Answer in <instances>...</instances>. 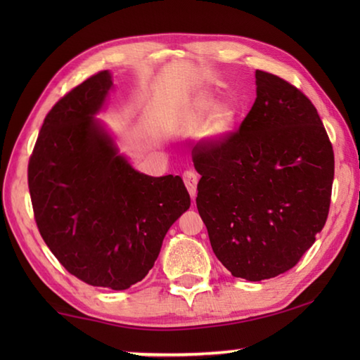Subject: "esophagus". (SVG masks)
Masks as SVG:
<instances>
[{
	"label": "esophagus",
	"instance_id": "esophagus-1",
	"mask_svg": "<svg viewBox=\"0 0 360 360\" xmlns=\"http://www.w3.org/2000/svg\"><path fill=\"white\" fill-rule=\"evenodd\" d=\"M182 179H184V184L187 187V191H188V193H191V197L193 198L195 195H197L198 174L192 172V169H187V172H184V174H182Z\"/></svg>",
	"mask_w": 360,
	"mask_h": 360
}]
</instances>
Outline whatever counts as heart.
Masks as SVG:
<instances>
[{"instance_id":"obj_1","label":"heart","mask_w":360,"mask_h":360,"mask_svg":"<svg viewBox=\"0 0 360 360\" xmlns=\"http://www.w3.org/2000/svg\"><path fill=\"white\" fill-rule=\"evenodd\" d=\"M214 106V101L211 98H202V101H198L197 105V114L198 115H205L211 111V108ZM235 109L230 105H221L216 108V111L212 112L210 125H208V133L211 136H221L224 133H227L231 125L235 122Z\"/></svg>"}]
</instances>
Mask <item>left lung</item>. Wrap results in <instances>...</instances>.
<instances>
[{"instance_id":"8db88e82","label":"left lung","mask_w":360,"mask_h":360,"mask_svg":"<svg viewBox=\"0 0 360 360\" xmlns=\"http://www.w3.org/2000/svg\"><path fill=\"white\" fill-rule=\"evenodd\" d=\"M257 98L240 129L192 150L197 208L216 257L235 278L294 268L324 229L335 158L318 111L283 77L255 71Z\"/></svg>"}]
</instances>
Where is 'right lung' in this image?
<instances>
[{"mask_svg": "<svg viewBox=\"0 0 360 360\" xmlns=\"http://www.w3.org/2000/svg\"><path fill=\"white\" fill-rule=\"evenodd\" d=\"M112 81L100 71L63 95L28 162L34 221L66 271L124 290L148 275L168 229L191 206L179 176L138 173L95 122Z\"/></svg>", "mask_w": 360, "mask_h": 360, "instance_id": "1", "label": "right lung"}]
</instances>
